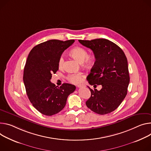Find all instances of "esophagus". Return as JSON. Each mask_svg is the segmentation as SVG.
Returning a JSON list of instances; mask_svg holds the SVG:
<instances>
[{
    "mask_svg": "<svg viewBox=\"0 0 151 151\" xmlns=\"http://www.w3.org/2000/svg\"><path fill=\"white\" fill-rule=\"evenodd\" d=\"M77 87H78V88L84 87H85V85H84V84H79V85H78V86H77Z\"/></svg>",
    "mask_w": 151,
    "mask_h": 151,
    "instance_id": "esophagus-1",
    "label": "esophagus"
}]
</instances>
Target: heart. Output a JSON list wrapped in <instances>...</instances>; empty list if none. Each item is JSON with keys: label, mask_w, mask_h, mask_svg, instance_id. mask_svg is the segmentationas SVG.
Listing matches in <instances>:
<instances>
[{"label": "heart", "mask_w": 151, "mask_h": 151, "mask_svg": "<svg viewBox=\"0 0 151 151\" xmlns=\"http://www.w3.org/2000/svg\"><path fill=\"white\" fill-rule=\"evenodd\" d=\"M69 54L79 63H83V65L86 68L91 67L95 62V57L94 55H88L87 50L84 47L79 46L75 47L70 50ZM64 62V58L60 57L58 61V65L60 68L63 67ZM84 77L85 76L83 73H78L69 74L67 76V79L72 83L78 84L83 81Z\"/></svg>", "instance_id": "1"}]
</instances>
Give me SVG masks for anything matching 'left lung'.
Listing matches in <instances>:
<instances>
[{"instance_id": "1", "label": "left lung", "mask_w": 151, "mask_h": 151, "mask_svg": "<svg viewBox=\"0 0 151 151\" xmlns=\"http://www.w3.org/2000/svg\"><path fill=\"white\" fill-rule=\"evenodd\" d=\"M79 42L92 50L96 59L87 80L94 88L102 86L99 91L88 87L91 96L86 105L99 114L111 113L127 94L129 75L125 54L117 45L106 39L79 40Z\"/></svg>"}]
</instances>
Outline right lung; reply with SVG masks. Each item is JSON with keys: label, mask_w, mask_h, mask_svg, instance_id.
<instances>
[{"label": "right lung", "mask_w": 151, "mask_h": 151, "mask_svg": "<svg viewBox=\"0 0 151 151\" xmlns=\"http://www.w3.org/2000/svg\"><path fill=\"white\" fill-rule=\"evenodd\" d=\"M74 40H50L40 43L29 52L24 68L23 82L28 97L37 110L46 116L57 114L64 108L68 95L76 87L64 83L58 87L50 82L58 70V61Z\"/></svg>", "instance_id": "add662e5"}]
</instances>
